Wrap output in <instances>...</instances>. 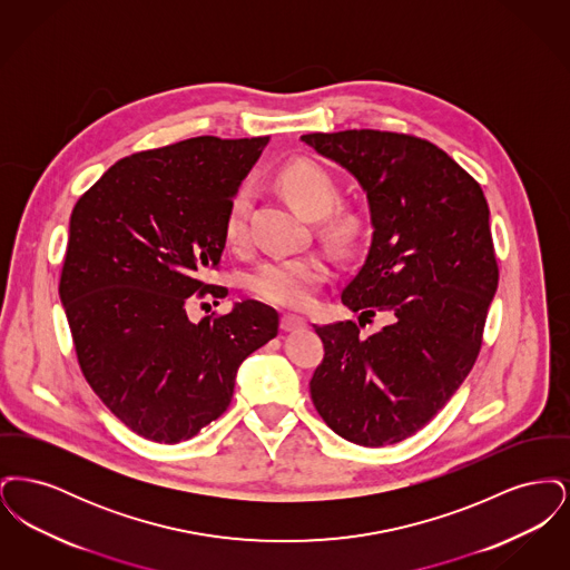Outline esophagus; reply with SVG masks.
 Wrapping results in <instances>:
<instances>
[{
	"instance_id": "obj_1",
	"label": "esophagus",
	"mask_w": 570,
	"mask_h": 570,
	"mask_svg": "<svg viewBox=\"0 0 570 570\" xmlns=\"http://www.w3.org/2000/svg\"><path fill=\"white\" fill-rule=\"evenodd\" d=\"M301 326H305L303 316H297V314H284L282 316V328L284 331H297Z\"/></svg>"
}]
</instances>
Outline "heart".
Returning a JSON list of instances; mask_svg holds the SVG:
<instances>
[{"label": "heart", "mask_w": 570, "mask_h": 570, "mask_svg": "<svg viewBox=\"0 0 570 570\" xmlns=\"http://www.w3.org/2000/svg\"><path fill=\"white\" fill-rule=\"evenodd\" d=\"M282 191L307 216L323 217L337 200V186L325 166L314 160L288 163L277 173ZM252 191L239 186L228 200L224 216V237L228 245L242 247L247 242ZM326 228L335 239H346L356 226L353 214H333L326 217ZM328 275L326 258L321 252H305L298 256H273L258 263L247 273V291L279 307H305L312 303L318 286Z\"/></svg>", "instance_id": "obj_1"}]
</instances>
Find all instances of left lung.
<instances>
[{
  "mask_svg": "<svg viewBox=\"0 0 570 570\" xmlns=\"http://www.w3.org/2000/svg\"><path fill=\"white\" fill-rule=\"evenodd\" d=\"M348 168L370 203L372 239L342 291L353 312L394 323L363 338L353 321L314 326L325 344L312 402L361 446L402 442L460 389L483 346L498 263L479 181L434 142L402 132L301 136Z\"/></svg>",
  "mask_w": 570,
  "mask_h": 570,
  "instance_id": "left-lung-1",
  "label": "left lung"
}]
</instances>
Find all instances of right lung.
Listing matches in <instances>:
<instances>
[{
  "instance_id": "obj_1",
  "label": "right lung",
  "mask_w": 570,
  "mask_h": 570,
  "mask_svg": "<svg viewBox=\"0 0 570 570\" xmlns=\"http://www.w3.org/2000/svg\"><path fill=\"white\" fill-rule=\"evenodd\" d=\"M269 136H196L112 164L70 216L59 297L82 376L135 434L175 444L230 406L245 356L277 312L242 301L190 323L191 298H224L217 269L230 196Z\"/></svg>"
}]
</instances>
